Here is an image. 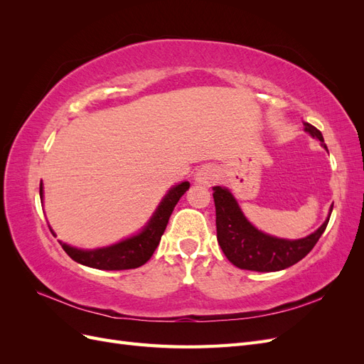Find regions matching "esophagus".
<instances>
[{"label":"esophagus","mask_w":364,"mask_h":364,"mask_svg":"<svg viewBox=\"0 0 364 364\" xmlns=\"http://www.w3.org/2000/svg\"><path fill=\"white\" fill-rule=\"evenodd\" d=\"M217 176H218L217 168L211 167V165H206V167H202L196 173V182L202 185H211L217 179Z\"/></svg>","instance_id":"esophagus-1"}]
</instances>
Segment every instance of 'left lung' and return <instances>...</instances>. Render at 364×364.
<instances>
[{"instance_id":"8db88e82","label":"left lung","mask_w":364,"mask_h":364,"mask_svg":"<svg viewBox=\"0 0 364 364\" xmlns=\"http://www.w3.org/2000/svg\"><path fill=\"white\" fill-rule=\"evenodd\" d=\"M305 132L323 144L321 130L304 123ZM326 149V146L323 144ZM217 241L226 258L238 269L253 272H278L305 258L325 232L333 206L323 225L316 232L299 240H285L264 234L241 213L235 197L223 186H214Z\"/></svg>"}]
</instances>
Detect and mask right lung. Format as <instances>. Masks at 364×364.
I'll return each mask as SVG.
<instances>
[{
  "instance_id": "obj_1",
  "label": "right lung",
  "mask_w": 364,
  "mask_h": 364,
  "mask_svg": "<svg viewBox=\"0 0 364 364\" xmlns=\"http://www.w3.org/2000/svg\"><path fill=\"white\" fill-rule=\"evenodd\" d=\"M190 188V182H182L179 185L173 186L168 193L165 194L162 202L156 208L155 214L151 215L149 223L144 226L139 234L119 241L117 245L92 249V250H83L71 247L70 245H65L60 241V246L63 250L68 253L75 262L83 264V266L98 269V270H127V269H136L142 264H146L155 249L158 247L161 237L164 234L165 228H167L168 218L173 213L176 203L179 202L181 197ZM39 194L42 199V185L39 188Z\"/></svg>"
}]
</instances>
